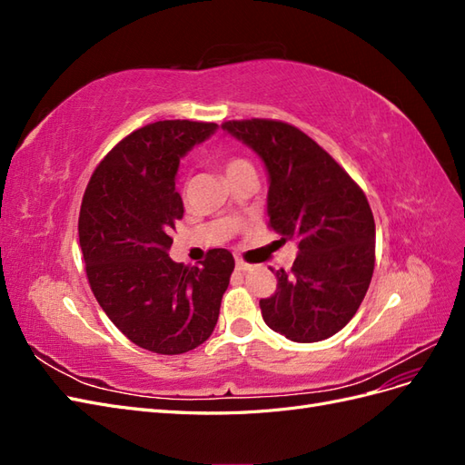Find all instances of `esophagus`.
Listing matches in <instances>:
<instances>
[{
    "mask_svg": "<svg viewBox=\"0 0 465 465\" xmlns=\"http://www.w3.org/2000/svg\"><path fill=\"white\" fill-rule=\"evenodd\" d=\"M250 263H246V262H242V260H236V272H241V273H246V272H250Z\"/></svg>",
    "mask_w": 465,
    "mask_h": 465,
    "instance_id": "1",
    "label": "esophagus"
}]
</instances>
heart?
<instances>
[{"label":"heart","mask_w":465,"mask_h":465,"mask_svg":"<svg viewBox=\"0 0 465 465\" xmlns=\"http://www.w3.org/2000/svg\"><path fill=\"white\" fill-rule=\"evenodd\" d=\"M244 166H250V164L242 159H231V161L224 163V173H227V176H231L236 171H241V168H244Z\"/></svg>","instance_id":"b5f03b06"}]
</instances>
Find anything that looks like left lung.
Segmentation results:
<instances>
[{
  "mask_svg": "<svg viewBox=\"0 0 465 465\" xmlns=\"http://www.w3.org/2000/svg\"><path fill=\"white\" fill-rule=\"evenodd\" d=\"M267 174V215L297 244L291 273L262 299L263 322L297 343L328 340L355 316L374 270L376 227L367 195L314 139L285 122H224Z\"/></svg>",
  "mask_w": 465,
  "mask_h": 465,
  "instance_id": "obj_1",
  "label": "left lung"
}]
</instances>
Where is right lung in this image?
<instances>
[{
	"label": "right lung",
	"instance_id": "right-lung-1",
	"mask_svg": "<svg viewBox=\"0 0 465 465\" xmlns=\"http://www.w3.org/2000/svg\"><path fill=\"white\" fill-rule=\"evenodd\" d=\"M217 128L190 120L139 128L96 166L83 195L79 246L94 297L130 341L159 355L186 353L213 333L234 270L224 248L200 267L168 258L171 231L184 215L180 159Z\"/></svg>",
	"mask_w": 465,
	"mask_h": 465
}]
</instances>
